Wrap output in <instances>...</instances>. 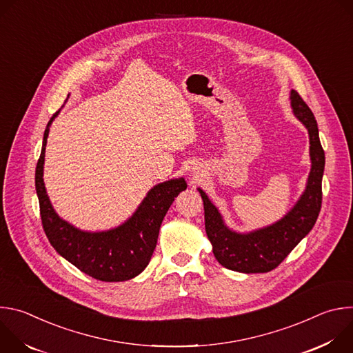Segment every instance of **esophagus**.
<instances>
[{"mask_svg":"<svg viewBox=\"0 0 353 353\" xmlns=\"http://www.w3.org/2000/svg\"><path fill=\"white\" fill-rule=\"evenodd\" d=\"M198 179H199V173L194 172V174H192V180H198Z\"/></svg>","mask_w":353,"mask_h":353,"instance_id":"34e87169","label":"esophagus"}]
</instances>
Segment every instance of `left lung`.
Listing matches in <instances>:
<instances>
[{
	"label": "left lung",
	"instance_id": "obj_1",
	"mask_svg": "<svg viewBox=\"0 0 353 353\" xmlns=\"http://www.w3.org/2000/svg\"><path fill=\"white\" fill-rule=\"evenodd\" d=\"M290 106L294 117L309 131L312 169L306 190L282 219L263 229L237 233L225 225L219 210L211 203L208 195L198 188L204 201L205 230L212 244L214 256L228 270L244 274L272 271L288 257L300 240L309 234L319 218L325 157L317 121L305 100L293 89L290 90Z\"/></svg>",
	"mask_w": 353,
	"mask_h": 353
}]
</instances>
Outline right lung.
<instances>
[{
  "mask_svg": "<svg viewBox=\"0 0 353 353\" xmlns=\"http://www.w3.org/2000/svg\"><path fill=\"white\" fill-rule=\"evenodd\" d=\"M43 137L34 184L39 196L44 233L57 253L86 275L103 282H121L139 275L157 247L162 221L174 198L187 188L183 177L172 179L150 188L137 211L123 225L105 232H85L61 219L54 211L43 181L46 143L53 120Z\"/></svg>",
  "mask_w": 353,
  "mask_h": 353,
  "instance_id": "1",
  "label": "right lung"
}]
</instances>
